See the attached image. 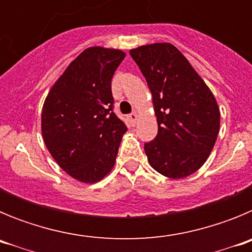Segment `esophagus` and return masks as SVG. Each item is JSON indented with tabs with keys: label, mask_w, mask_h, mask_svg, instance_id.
<instances>
[{
	"label": "esophagus",
	"mask_w": 252,
	"mask_h": 252,
	"mask_svg": "<svg viewBox=\"0 0 252 252\" xmlns=\"http://www.w3.org/2000/svg\"><path fill=\"white\" fill-rule=\"evenodd\" d=\"M127 119H128V121H130V124L133 126V125L136 124V121H137V113L136 112L130 113V115L127 116Z\"/></svg>",
	"instance_id": "34e87169"
}]
</instances>
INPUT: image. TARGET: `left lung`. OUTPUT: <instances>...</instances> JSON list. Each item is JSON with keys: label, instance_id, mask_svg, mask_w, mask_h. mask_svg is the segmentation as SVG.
Masks as SVG:
<instances>
[{"label": "left lung", "instance_id": "left-lung-1", "mask_svg": "<svg viewBox=\"0 0 252 252\" xmlns=\"http://www.w3.org/2000/svg\"><path fill=\"white\" fill-rule=\"evenodd\" d=\"M153 94L158 135L145 149L150 165L171 179L203 165L220 131L215 95L174 45L155 43L131 49Z\"/></svg>", "mask_w": 252, "mask_h": 252}]
</instances>
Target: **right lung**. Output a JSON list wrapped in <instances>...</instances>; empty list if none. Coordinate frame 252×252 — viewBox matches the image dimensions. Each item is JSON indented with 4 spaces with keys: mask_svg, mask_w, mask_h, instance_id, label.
<instances>
[{
    "mask_svg": "<svg viewBox=\"0 0 252 252\" xmlns=\"http://www.w3.org/2000/svg\"><path fill=\"white\" fill-rule=\"evenodd\" d=\"M125 55L119 49H86L44 102L41 132L46 148L60 168L83 183H97L110 173L127 131L113 112L111 91Z\"/></svg>",
    "mask_w": 252,
    "mask_h": 252,
    "instance_id": "right-lung-1",
    "label": "right lung"
}]
</instances>
